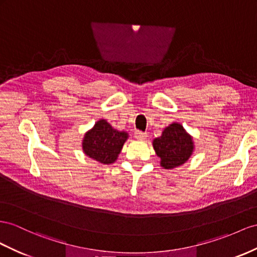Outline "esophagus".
Segmentation results:
<instances>
[{
    "instance_id": "esophagus-1",
    "label": "esophagus",
    "mask_w": 257,
    "mask_h": 257,
    "mask_svg": "<svg viewBox=\"0 0 257 257\" xmlns=\"http://www.w3.org/2000/svg\"><path fill=\"white\" fill-rule=\"evenodd\" d=\"M135 137L139 140H146L148 135H147V133H142V131H136Z\"/></svg>"
}]
</instances>
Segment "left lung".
Listing matches in <instances>:
<instances>
[{
	"label": "left lung",
	"mask_w": 257,
	"mask_h": 257,
	"mask_svg": "<svg viewBox=\"0 0 257 257\" xmlns=\"http://www.w3.org/2000/svg\"><path fill=\"white\" fill-rule=\"evenodd\" d=\"M153 148L161 159V166L173 169L183 165L191 157L194 142L181 123L173 122L163 130L161 137L153 140Z\"/></svg>",
	"instance_id": "obj_1"
}]
</instances>
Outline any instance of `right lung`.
<instances>
[{"mask_svg": "<svg viewBox=\"0 0 257 257\" xmlns=\"http://www.w3.org/2000/svg\"><path fill=\"white\" fill-rule=\"evenodd\" d=\"M128 137L126 131L114 129L109 122L100 119L84 134L82 151L90 159L104 165H109L118 159Z\"/></svg>", "mask_w": 257, "mask_h": 257, "instance_id": "add662e5", "label": "right lung"}]
</instances>
